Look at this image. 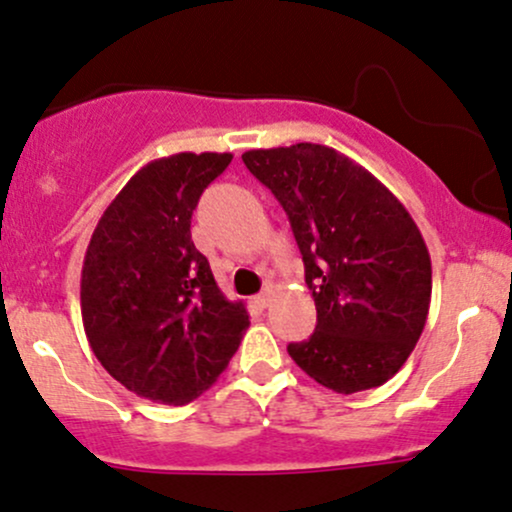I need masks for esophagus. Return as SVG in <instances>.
<instances>
[{"instance_id": "34e87169", "label": "esophagus", "mask_w": 512, "mask_h": 512, "mask_svg": "<svg viewBox=\"0 0 512 512\" xmlns=\"http://www.w3.org/2000/svg\"><path fill=\"white\" fill-rule=\"evenodd\" d=\"M255 303H257V306H260V308H267L269 306V303H272V291H262V294L260 296H255Z\"/></svg>"}]
</instances>
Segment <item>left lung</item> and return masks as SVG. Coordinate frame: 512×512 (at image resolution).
I'll use <instances>...</instances> for the list:
<instances>
[{
  "instance_id": "left-lung-1",
  "label": "left lung",
  "mask_w": 512,
  "mask_h": 512,
  "mask_svg": "<svg viewBox=\"0 0 512 512\" xmlns=\"http://www.w3.org/2000/svg\"><path fill=\"white\" fill-rule=\"evenodd\" d=\"M243 162L289 216L316 301V330L286 347L291 359L338 393L386 384L430 308V252L411 213L328 145L247 150Z\"/></svg>"
}]
</instances>
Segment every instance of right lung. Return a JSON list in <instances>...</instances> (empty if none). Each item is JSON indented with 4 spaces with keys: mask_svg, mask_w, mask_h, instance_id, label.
<instances>
[{
    "mask_svg": "<svg viewBox=\"0 0 512 512\" xmlns=\"http://www.w3.org/2000/svg\"><path fill=\"white\" fill-rule=\"evenodd\" d=\"M230 153H177L128 179L94 228L82 265V323L101 367L138 396L184 406L238 350L250 318L194 247L199 196Z\"/></svg>",
    "mask_w": 512,
    "mask_h": 512,
    "instance_id": "1",
    "label": "right lung"
}]
</instances>
